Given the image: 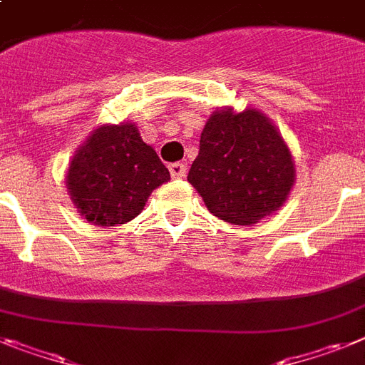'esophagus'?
Segmentation results:
<instances>
[{
    "label": "esophagus",
    "instance_id": "obj_1",
    "mask_svg": "<svg viewBox=\"0 0 365 365\" xmlns=\"http://www.w3.org/2000/svg\"><path fill=\"white\" fill-rule=\"evenodd\" d=\"M168 170H170V176L176 178V180L185 178V174H187V167L183 163H170L168 165Z\"/></svg>",
    "mask_w": 365,
    "mask_h": 365
}]
</instances>
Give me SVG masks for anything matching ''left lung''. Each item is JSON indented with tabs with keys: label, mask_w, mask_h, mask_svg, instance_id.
I'll return each instance as SVG.
<instances>
[{
	"label": "left lung",
	"mask_w": 365,
	"mask_h": 365,
	"mask_svg": "<svg viewBox=\"0 0 365 365\" xmlns=\"http://www.w3.org/2000/svg\"><path fill=\"white\" fill-rule=\"evenodd\" d=\"M187 180L213 215L250 226L284 206L295 183V163L262 111L222 107L204 125Z\"/></svg>",
	"instance_id": "1"
}]
</instances>
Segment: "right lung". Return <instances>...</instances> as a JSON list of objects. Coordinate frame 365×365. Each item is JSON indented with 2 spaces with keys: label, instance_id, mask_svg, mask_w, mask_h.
I'll return each mask as SVG.
<instances>
[{
  "label": "right lung",
  "instance_id": "right-lung-1",
  "mask_svg": "<svg viewBox=\"0 0 365 365\" xmlns=\"http://www.w3.org/2000/svg\"><path fill=\"white\" fill-rule=\"evenodd\" d=\"M168 168L140 139L135 124L100 125L70 161L66 189L79 215L96 226L130 222L150 192L168 182Z\"/></svg>",
  "mask_w": 365,
  "mask_h": 365
}]
</instances>
